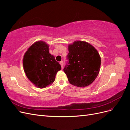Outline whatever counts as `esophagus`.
Returning a JSON list of instances; mask_svg holds the SVG:
<instances>
[{
  "label": "esophagus",
  "mask_w": 130,
  "mask_h": 130,
  "mask_svg": "<svg viewBox=\"0 0 130 130\" xmlns=\"http://www.w3.org/2000/svg\"><path fill=\"white\" fill-rule=\"evenodd\" d=\"M60 65H61V66L62 68L63 67V63L62 61H61V62H60Z\"/></svg>",
  "instance_id": "esophagus-1"
}]
</instances>
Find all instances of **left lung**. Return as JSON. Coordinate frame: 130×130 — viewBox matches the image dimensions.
I'll list each match as a JSON object with an SVG mask.
<instances>
[{
  "label": "left lung",
  "mask_w": 130,
  "mask_h": 130,
  "mask_svg": "<svg viewBox=\"0 0 130 130\" xmlns=\"http://www.w3.org/2000/svg\"><path fill=\"white\" fill-rule=\"evenodd\" d=\"M68 63L63 71L70 84L85 87L95 80L99 74L101 58L96 49L84 41H75L68 45Z\"/></svg>",
  "instance_id": "left-lung-1"
}]
</instances>
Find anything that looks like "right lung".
I'll return each mask as SVG.
<instances>
[{"mask_svg":"<svg viewBox=\"0 0 130 130\" xmlns=\"http://www.w3.org/2000/svg\"><path fill=\"white\" fill-rule=\"evenodd\" d=\"M49 45L44 42H36L24 54L23 68L28 79L37 87L44 88L52 85L61 66L49 53Z\"/></svg>","mask_w":130,"mask_h":130,"instance_id":"obj_1","label":"right lung"}]
</instances>
